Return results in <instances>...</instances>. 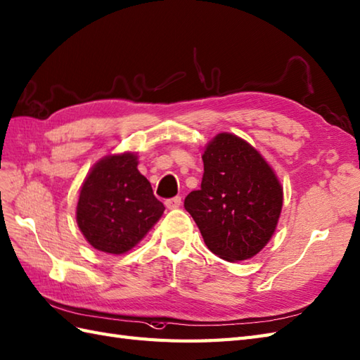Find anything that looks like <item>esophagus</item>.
I'll list each match as a JSON object with an SVG mask.
<instances>
[{
	"label": "esophagus",
	"instance_id": "1",
	"mask_svg": "<svg viewBox=\"0 0 360 360\" xmlns=\"http://www.w3.org/2000/svg\"><path fill=\"white\" fill-rule=\"evenodd\" d=\"M165 207L170 208V210H174V208H179L181 207V198L179 196H174L165 200Z\"/></svg>",
	"mask_w": 360,
	"mask_h": 360
}]
</instances>
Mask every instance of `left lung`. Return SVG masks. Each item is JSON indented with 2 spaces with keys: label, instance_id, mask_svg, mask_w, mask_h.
<instances>
[{
  "label": "left lung",
  "instance_id": "obj_1",
  "mask_svg": "<svg viewBox=\"0 0 360 360\" xmlns=\"http://www.w3.org/2000/svg\"><path fill=\"white\" fill-rule=\"evenodd\" d=\"M200 188L184 207L195 219L205 245L224 261L253 257L278 225L283 191L262 155L247 141L219 133L204 148Z\"/></svg>",
  "mask_w": 360,
  "mask_h": 360
}]
</instances>
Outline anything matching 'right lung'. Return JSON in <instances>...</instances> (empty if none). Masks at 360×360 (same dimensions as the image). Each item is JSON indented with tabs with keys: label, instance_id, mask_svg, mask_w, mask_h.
<instances>
[{
	"label": "right lung",
	"instance_id": "right-lung-1",
	"mask_svg": "<svg viewBox=\"0 0 360 360\" xmlns=\"http://www.w3.org/2000/svg\"><path fill=\"white\" fill-rule=\"evenodd\" d=\"M164 210L139 173L135 153L107 155L82 182L77 222L91 247L122 255L147 235Z\"/></svg>",
	"mask_w": 360,
	"mask_h": 360
}]
</instances>
